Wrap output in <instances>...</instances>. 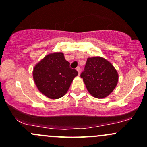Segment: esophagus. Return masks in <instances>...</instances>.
<instances>
[{
    "label": "esophagus",
    "mask_w": 147,
    "mask_h": 147,
    "mask_svg": "<svg viewBox=\"0 0 147 147\" xmlns=\"http://www.w3.org/2000/svg\"><path fill=\"white\" fill-rule=\"evenodd\" d=\"M76 70L78 72V75H80V67H78L76 68Z\"/></svg>",
    "instance_id": "34e87169"
}]
</instances>
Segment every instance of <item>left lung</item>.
<instances>
[{
  "label": "left lung",
  "instance_id": "8db88e82",
  "mask_svg": "<svg viewBox=\"0 0 147 147\" xmlns=\"http://www.w3.org/2000/svg\"><path fill=\"white\" fill-rule=\"evenodd\" d=\"M80 76L90 94L97 99L109 96L116 87L119 79L117 71L112 63L98 56L87 58Z\"/></svg>",
  "mask_w": 147,
  "mask_h": 147
}]
</instances>
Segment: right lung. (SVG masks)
I'll list each match as a JSON object with an SVG mask.
<instances>
[{
	"label": "right lung",
	"mask_w": 147,
	"mask_h": 147,
	"mask_svg": "<svg viewBox=\"0 0 147 147\" xmlns=\"http://www.w3.org/2000/svg\"><path fill=\"white\" fill-rule=\"evenodd\" d=\"M78 75V71L69 67V63L63 53L47 55L35 65L32 71L38 90L52 100L63 97Z\"/></svg>",
	"instance_id": "right-lung-1"
}]
</instances>
